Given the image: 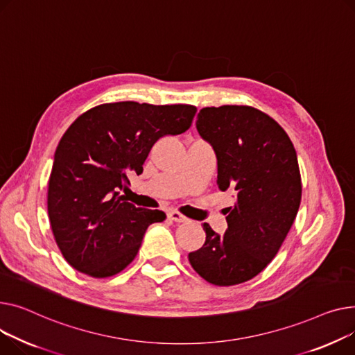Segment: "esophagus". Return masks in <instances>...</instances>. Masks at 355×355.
I'll return each mask as SVG.
<instances>
[{"label": "esophagus", "mask_w": 355, "mask_h": 355, "mask_svg": "<svg viewBox=\"0 0 355 355\" xmlns=\"http://www.w3.org/2000/svg\"><path fill=\"white\" fill-rule=\"evenodd\" d=\"M168 216H169V219H172V220H175V222H179V223L187 220V218H186L184 215H182L180 212H178V211H171V212L168 214Z\"/></svg>", "instance_id": "esophagus-1"}]
</instances>
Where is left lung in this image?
<instances>
[{
	"label": "left lung",
	"instance_id": "obj_1",
	"mask_svg": "<svg viewBox=\"0 0 355 355\" xmlns=\"http://www.w3.org/2000/svg\"><path fill=\"white\" fill-rule=\"evenodd\" d=\"M196 129L216 153L219 189L236 203L226 207L225 235L203 223L206 241L187 258L205 281L238 285L275 258L295 220L302 196L297 152L279 124L252 106L203 107Z\"/></svg>",
	"mask_w": 355,
	"mask_h": 355
}]
</instances>
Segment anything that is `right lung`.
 <instances>
[{
    "instance_id": "right-lung-1",
    "label": "right lung",
    "mask_w": 355,
    "mask_h": 355,
    "mask_svg": "<svg viewBox=\"0 0 355 355\" xmlns=\"http://www.w3.org/2000/svg\"><path fill=\"white\" fill-rule=\"evenodd\" d=\"M195 114L192 104L119 101L71 123L54 155L47 211L54 241L74 269L109 278L136 258L146 229L166 215L136 207L120 189L130 172H143L156 140L186 132Z\"/></svg>"
}]
</instances>
